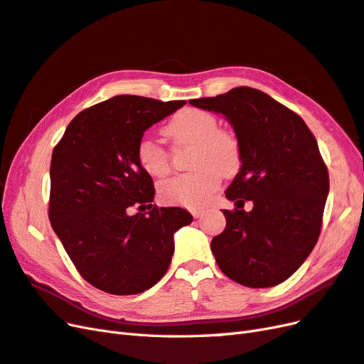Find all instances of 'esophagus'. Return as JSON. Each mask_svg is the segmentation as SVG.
Here are the masks:
<instances>
[{
  "label": "esophagus",
  "mask_w": 364,
  "mask_h": 364,
  "mask_svg": "<svg viewBox=\"0 0 364 364\" xmlns=\"http://www.w3.org/2000/svg\"><path fill=\"white\" fill-rule=\"evenodd\" d=\"M191 212H192L193 218H201L203 213H204V209H192Z\"/></svg>",
  "instance_id": "esophagus-1"
}]
</instances>
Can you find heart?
Segmentation results:
<instances>
[{"mask_svg": "<svg viewBox=\"0 0 364 364\" xmlns=\"http://www.w3.org/2000/svg\"><path fill=\"white\" fill-rule=\"evenodd\" d=\"M164 134L175 146L192 144L189 173L164 181L160 188L163 198L188 209L203 207L212 200L224 176H233L241 168V143L236 134L218 128L212 112L198 108L178 111L166 124ZM137 160L143 171L155 178H163L172 168L171 154L160 144L143 137L137 144Z\"/></svg>", "mask_w": 364, "mask_h": 364, "instance_id": "1", "label": "heart"}]
</instances>
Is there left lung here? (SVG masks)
I'll use <instances>...</instances> for the list:
<instances>
[{
  "label": "left lung",
  "mask_w": 364,
  "mask_h": 364,
  "mask_svg": "<svg viewBox=\"0 0 364 364\" xmlns=\"http://www.w3.org/2000/svg\"><path fill=\"white\" fill-rule=\"evenodd\" d=\"M189 103L223 114L241 143V169L225 191L236 209L223 210L225 228L210 244L218 267L244 287L284 282L313 252L323 220L329 175L316 137L294 111L250 87Z\"/></svg>",
  "instance_id": "obj_1"
}]
</instances>
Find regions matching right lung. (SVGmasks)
<instances>
[{
	"label": "right lung",
	"instance_id": "add662e5",
	"mask_svg": "<svg viewBox=\"0 0 364 364\" xmlns=\"http://www.w3.org/2000/svg\"><path fill=\"white\" fill-rule=\"evenodd\" d=\"M184 103L111 97L79 112L53 149L51 227L80 276L102 291L154 287L171 265L173 233L193 221L181 207L151 204L154 183L137 160L143 132ZM134 205L139 212L131 215Z\"/></svg>",
	"mask_w": 364,
	"mask_h": 364
}]
</instances>
